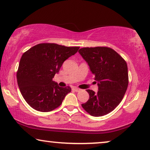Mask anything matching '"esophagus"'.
Instances as JSON below:
<instances>
[{
	"mask_svg": "<svg viewBox=\"0 0 150 150\" xmlns=\"http://www.w3.org/2000/svg\"><path fill=\"white\" fill-rule=\"evenodd\" d=\"M72 90H74V91H81V89H79V88H77V87H73Z\"/></svg>",
	"mask_w": 150,
	"mask_h": 150,
	"instance_id": "1",
	"label": "esophagus"
}]
</instances>
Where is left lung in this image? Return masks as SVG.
Masks as SVG:
<instances>
[{"mask_svg": "<svg viewBox=\"0 0 150 150\" xmlns=\"http://www.w3.org/2000/svg\"><path fill=\"white\" fill-rule=\"evenodd\" d=\"M79 52L89 65L98 85L97 93L87 90L89 98L81 104L82 107L92 116L105 115L120 104L126 93L128 85L127 63L117 52L108 47H87Z\"/></svg>", "mask_w": 150, "mask_h": 150, "instance_id": "left-lung-1", "label": "left lung"}]
</instances>
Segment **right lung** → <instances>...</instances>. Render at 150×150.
Listing matches in <instances>:
<instances>
[{
  "label": "right lung",
  "mask_w": 150,
  "mask_h": 150,
  "mask_svg": "<svg viewBox=\"0 0 150 150\" xmlns=\"http://www.w3.org/2000/svg\"><path fill=\"white\" fill-rule=\"evenodd\" d=\"M79 48L43 43L22 54L16 77L20 91L28 105L38 111L49 112L62 104L71 88L59 87L52 79L63 62Z\"/></svg>",
  "instance_id": "1"
}]
</instances>
